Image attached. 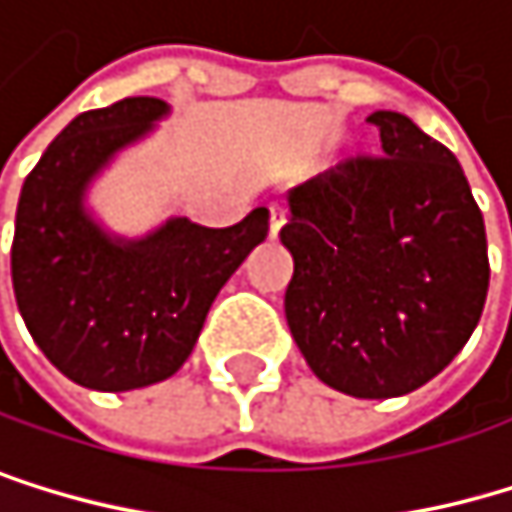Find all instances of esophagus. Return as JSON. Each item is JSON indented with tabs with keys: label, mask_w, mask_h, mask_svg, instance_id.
Segmentation results:
<instances>
[{
	"label": "esophagus",
	"mask_w": 512,
	"mask_h": 512,
	"mask_svg": "<svg viewBox=\"0 0 512 512\" xmlns=\"http://www.w3.org/2000/svg\"><path fill=\"white\" fill-rule=\"evenodd\" d=\"M284 222H287V210L280 207V204H271V238L280 235V228H284Z\"/></svg>",
	"instance_id": "esophagus-1"
}]
</instances>
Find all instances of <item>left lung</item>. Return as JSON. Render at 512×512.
<instances>
[{
  "instance_id": "left-lung-1",
  "label": "left lung",
  "mask_w": 512,
  "mask_h": 512,
  "mask_svg": "<svg viewBox=\"0 0 512 512\" xmlns=\"http://www.w3.org/2000/svg\"><path fill=\"white\" fill-rule=\"evenodd\" d=\"M369 121L385 158H351L287 195L284 311L323 385L388 400L467 345L489 293V244L458 158L403 112Z\"/></svg>"
}]
</instances>
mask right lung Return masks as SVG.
Here are the masks:
<instances>
[{
	"instance_id": "right-lung-1",
	"label": "right lung",
	"mask_w": 512,
	"mask_h": 512,
	"mask_svg": "<svg viewBox=\"0 0 512 512\" xmlns=\"http://www.w3.org/2000/svg\"><path fill=\"white\" fill-rule=\"evenodd\" d=\"M167 115L158 97L75 115L20 189L11 244L20 317L42 354L91 391L121 394L170 378L189 360L225 280L268 235V207L228 228L170 216L140 238L97 219L91 186Z\"/></svg>"
}]
</instances>
